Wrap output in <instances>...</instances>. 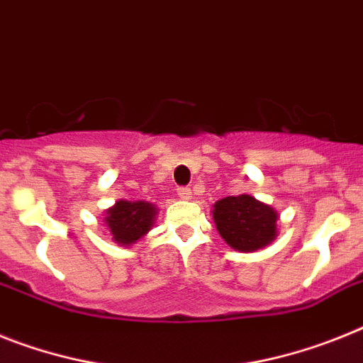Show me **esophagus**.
Instances as JSON below:
<instances>
[{
    "mask_svg": "<svg viewBox=\"0 0 363 363\" xmlns=\"http://www.w3.org/2000/svg\"><path fill=\"white\" fill-rule=\"evenodd\" d=\"M177 195H179V199L188 201L191 197V190L190 188H186V186H181V188H177Z\"/></svg>",
    "mask_w": 363,
    "mask_h": 363,
    "instance_id": "34e87169",
    "label": "esophagus"
}]
</instances>
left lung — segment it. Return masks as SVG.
Returning <instances> with one entry per match:
<instances>
[{
  "label": "left lung",
  "instance_id": "8db88e82",
  "mask_svg": "<svg viewBox=\"0 0 363 363\" xmlns=\"http://www.w3.org/2000/svg\"><path fill=\"white\" fill-rule=\"evenodd\" d=\"M212 216L220 238L239 252L259 250L277 235V212L250 195L217 201Z\"/></svg>",
  "mask_w": 363,
  "mask_h": 363
}]
</instances>
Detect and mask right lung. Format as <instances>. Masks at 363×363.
Returning <instances> with one entry per match:
<instances>
[{
	"label": "right lung",
	"mask_w": 363,
	"mask_h": 363,
	"mask_svg": "<svg viewBox=\"0 0 363 363\" xmlns=\"http://www.w3.org/2000/svg\"><path fill=\"white\" fill-rule=\"evenodd\" d=\"M157 208L155 204L146 201H116L106 212V225L113 241L129 247L138 239L146 235L155 223Z\"/></svg>",
	"instance_id": "obj_1"
}]
</instances>
